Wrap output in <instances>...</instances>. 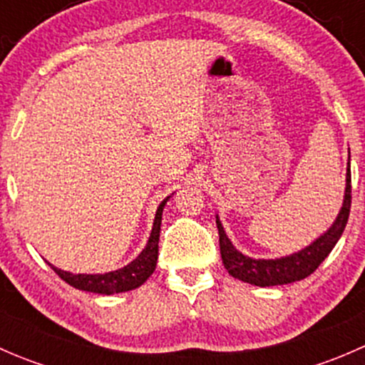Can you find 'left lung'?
Wrapping results in <instances>:
<instances>
[{
	"label": "left lung",
	"instance_id": "obj_1",
	"mask_svg": "<svg viewBox=\"0 0 365 365\" xmlns=\"http://www.w3.org/2000/svg\"><path fill=\"white\" fill-rule=\"evenodd\" d=\"M349 208H351V175H349L348 162L344 200H342L339 215L334 220L332 226L302 251L289 254V256L275 257V259H254V257H249L237 251L230 238H227L219 217H217L215 222L217 230H219L220 256H222L224 267L235 279H240V281L254 286H261V288L302 281L307 275H311L323 263V259L332 252V249L336 247L342 231H344L346 222H348Z\"/></svg>",
	"mask_w": 365,
	"mask_h": 365
}]
</instances>
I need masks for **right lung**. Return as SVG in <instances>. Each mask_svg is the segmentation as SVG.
I'll return each mask as SVG.
<instances>
[{"label": "right lung", "mask_w": 365, "mask_h": 365, "mask_svg": "<svg viewBox=\"0 0 365 365\" xmlns=\"http://www.w3.org/2000/svg\"><path fill=\"white\" fill-rule=\"evenodd\" d=\"M169 197L159 205L155 213V220H153L152 233H150L148 244L143 249L141 254L135 257L134 261L123 268L108 272V274H72V272H65L61 268H56L54 264L49 263V267L73 286L76 289H83V292L98 293V295H113V293H123L130 292V289L139 288L145 284L146 279L155 272L157 257H159V237H160V222H162V210Z\"/></svg>", "instance_id": "add662e5"}]
</instances>
